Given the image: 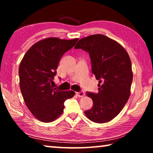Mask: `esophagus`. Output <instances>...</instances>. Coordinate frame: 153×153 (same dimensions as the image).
I'll return each mask as SVG.
<instances>
[{
  "mask_svg": "<svg viewBox=\"0 0 153 153\" xmlns=\"http://www.w3.org/2000/svg\"><path fill=\"white\" fill-rule=\"evenodd\" d=\"M76 94L79 98H81L82 97H84V96L85 95V93H84V91H80V92H76Z\"/></svg>",
  "mask_w": 153,
  "mask_h": 153,
  "instance_id": "obj_1",
  "label": "esophagus"
}]
</instances>
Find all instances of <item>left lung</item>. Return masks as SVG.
Instances as JSON below:
<instances>
[{"label":"left lung","mask_w":153,"mask_h":153,"mask_svg":"<svg viewBox=\"0 0 153 153\" xmlns=\"http://www.w3.org/2000/svg\"><path fill=\"white\" fill-rule=\"evenodd\" d=\"M74 48L89 54L92 72L99 82L98 93L86 92L93 106L84 113L93 122H108L121 112L130 95L133 79L130 58L120 44L102 34L82 38Z\"/></svg>","instance_id":"8db88e82"}]
</instances>
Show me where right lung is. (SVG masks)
Wrapping results in <instances>:
<instances>
[{
	"mask_svg": "<svg viewBox=\"0 0 153 153\" xmlns=\"http://www.w3.org/2000/svg\"><path fill=\"white\" fill-rule=\"evenodd\" d=\"M78 39L48 38L34 44L23 58L19 68L20 90L25 105L36 118L51 122L63 113L64 102L74 91H60L52 84L61 59Z\"/></svg>",
	"mask_w": 153,
	"mask_h": 153,
	"instance_id": "obj_1",
	"label": "right lung"
}]
</instances>
